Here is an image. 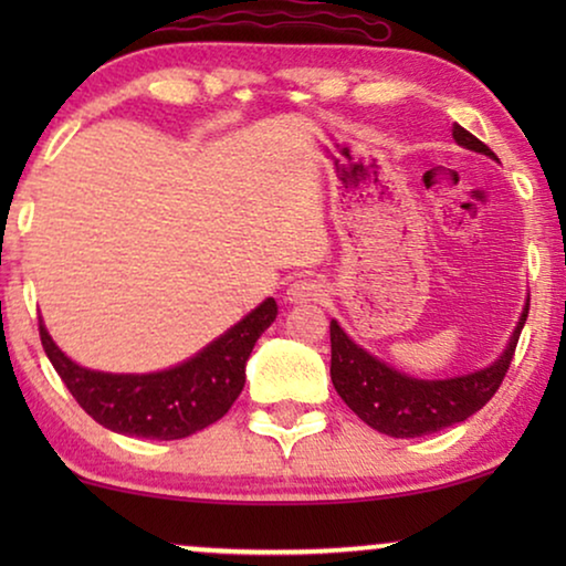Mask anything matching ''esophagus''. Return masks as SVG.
<instances>
[{"instance_id":"1","label":"esophagus","mask_w":566,"mask_h":566,"mask_svg":"<svg viewBox=\"0 0 566 566\" xmlns=\"http://www.w3.org/2000/svg\"><path fill=\"white\" fill-rule=\"evenodd\" d=\"M324 298V289L319 281H312V277H301V281H293L285 291V301L289 304H316V301Z\"/></svg>"}]
</instances>
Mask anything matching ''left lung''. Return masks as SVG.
Here are the masks:
<instances>
[{
	"label": "left lung",
	"instance_id": "obj_1",
	"mask_svg": "<svg viewBox=\"0 0 566 566\" xmlns=\"http://www.w3.org/2000/svg\"><path fill=\"white\" fill-rule=\"evenodd\" d=\"M453 138L463 149L497 159L490 146L479 142L474 134H469L459 123H453ZM525 319H528V304L523 308L521 322H517L505 353L492 366L467 376L446 378V381H422V378L399 374V370L386 366V363L355 345L345 335L343 327L337 322H332V384H335V389L345 405L363 422L378 432H384V436H430V432L463 422L494 397V391L500 389L502 378L507 374L510 360H513L517 337H521Z\"/></svg>",
	"mask_w": 566,
	"mask_h": 566
}]
</instances>
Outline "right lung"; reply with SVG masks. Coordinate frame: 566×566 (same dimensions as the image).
Returning <instances> with one entry per match:
<instances>
[{"instance_id": "right-lung-1", "label": "right lung", "mask_w": 566, "mask_h": 566, "mask_svg": "<svg viewBox=\"0 0 566 566\" xmlns=\"http://www.w3.org/2000/svg\"><path fill=\"white\" fill-rule=\"evenodd\" d=\"M273 298L244 316L196 358L159 374H99L76 366L43 327V350L84 412L103 428L130 438L180 440L221 420L244 389V366L262 332L275 322Z\"/></svg>"}]
</instances>
